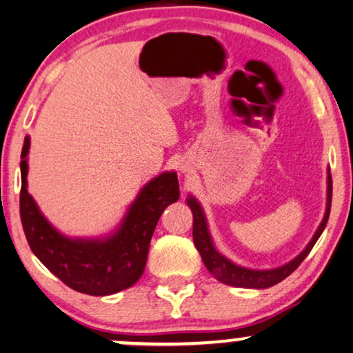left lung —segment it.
<instances>
[{
  "mask_svg": "<svg viewBox=\"0 0 353 353\" xmlns=\"http://www.w3.org/2000/svg\"><path fill=\"white\" fill-rule=\"evenodd\" d=\"M326 211H324L323 221L319 223L316 232L313 234L312 241L307 243V247L299 253L294 260L285 263L283 266L271 268V270H253V268L241 266L237 263L229 260L228 256H224L218 248H216L213 237H211L210 229H208V221H206L205 211L201 208L200 201L195 199L194 195L187 196V205L190 206L192 214H194V243L196 250L200 252L201 260H203L206 270L214 276L216 279L221 281L223 284L234 285V288H245V289H266L271 285L281 283L288 278L289 274L297 270L300 263H302L307 255L312 250L314 243L321 236L324 228H326L327 219H330V211H331V200H332V179H331V171L327 168V179H326Z\"/></svg>",
  "mask_w": 353,
  "mask_h": 353,
  "instance_id": "8db88e82",
  "label": "left lung"
}]
</instances>
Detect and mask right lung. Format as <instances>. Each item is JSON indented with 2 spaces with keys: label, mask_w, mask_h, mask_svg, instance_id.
Returning a JSON list of instances; mask_svg holds the SVG:
<instances>
[{
  "label": "right lung",
  "mask_w": 353,
  "mask_h": 353,
  "mask_svg": "<svg viewBox=\"0 0 353 353\" xmlns=\"http://www.w3.org/2000/svg\"><path fill=\"white\" fill-rule=\"evenodd\" d=\"M30 137L21 161V221L34 255L65 285L87 295H111L130 288L143 274L148 247L166 206L179 200V181L164 171L147 182L114 231L100 237H68L41 213L27 190Z\"/></svg>",
  "instance_id": "1"
}]
</instances>
